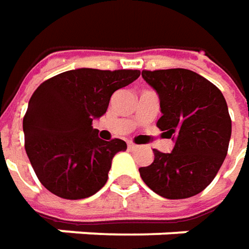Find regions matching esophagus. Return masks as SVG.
<instances>
[{
    "label": "esophagus",
    "mask_w": 249,
    "mask_h": 249,
    "mask_svg": "<svg viewBox=\"0 0 249 249\" xmlns=\"http://www.w3.org/2000/svg\"><path fill=\"white\" fill-rule=\"evenodd\" d=\"M128 149H129V150H136L138 146H136L135 143H132V142H128Z\"/></svg>",
    "instance_id": "esophagus-1"
}]
</instances>
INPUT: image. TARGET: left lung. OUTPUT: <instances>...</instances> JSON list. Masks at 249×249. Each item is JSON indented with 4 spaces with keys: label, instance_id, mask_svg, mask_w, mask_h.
I'll return each instance as SVG.
<instances>
[{
    "label": "left lung",
    "instance_id": "8db88e82",
    "mask_svg": "<svg viewBox=\"0 0 249 249\" xmlns=\"http://www.w3.org/2000/svg\"><path fill=\"white\" fill-rule=\"evenodd\" d=\"M142 77L160 96L162 116L157 126L175 141L171 153L154 149V161L139 168L143 182L169 200L201 193L229 149L231 120L226 100L218 87L192 70H143Z\"/></svg>",
    "mask_w": 249,
    "mask_h": 249
}]
</instances>
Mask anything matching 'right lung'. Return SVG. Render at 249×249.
<instances>
[{
  "instance_id": "obj_1",
  "label": "right lung",
  "mask_w": 249,
  "mask_h": 249,
  "mask_svg": "<svg viewBox=\"0 0 249 249\" xmlns=\"http://www.w3.org/2000/svg\"><path fill=\"white\" fill-rule=\"evenodd\" d=\"M139 75V70L77 69L48 78L34 90L23 118L24 149L51 193L81 200L105 186L111 160L126 143L100 139L92 121L106 113L116 90Z\"/></svg>"
}]
</instances>
